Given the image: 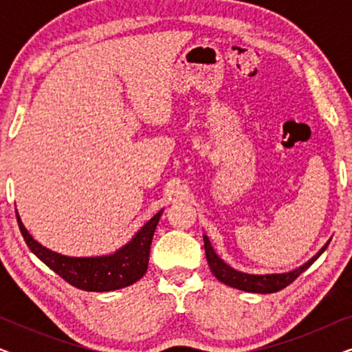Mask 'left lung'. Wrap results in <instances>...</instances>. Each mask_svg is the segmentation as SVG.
I'll use <instances>...</instances> for the list:
<instances>
[{"instance_id":"1","label":"left lung","mask_w":352,"mask_h":352,"mask_svg":"<svg viewBox=\"0 0 352 352\" xmlns=\"http://www.w3.org/2000/svg\"><path fill=\"white\" fill-rule=\"evenodd\" d=\"M204 242H205V253H206V261H208V266L213 272V276L218 278L219 282L226 283V285L239 288V290L243 292H250V293H276L282 288H285L287 285L295 280V278L306 271L307 267L311 266L312 263L316 261L317 258L320 256L322 253L325 252L327 245H324L319 250V253L316 256H312L309 261L302 264V266L293 269L290 272L285 274H245L240 271H235L234 267H230L229 264H226L223 259H221L218 254L214 253L213 247H211L210 240L206 235H204Z\"/></svg>"}]
</instances>
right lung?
<instances>
[{
	"mask_svg": "<svg viewBox=\"0 0 352 352\" xmlns=\"http://www.w3.org/2000/svg\"><path fill=\"white\" fill-rule=\"evenodd\" d=\"M162 211L163 210L158 211L152 219H148L136 235L115 253L88 258L65 256V254L52 252L38 243L28 234L25 226L19 218V213L17 223L32 253H35L47 267L59 274L70 285L85 292H113L133 285L147 272L151 243Z\"/></svg>",
	"mask_w": 352,
	"mask_h": 352,
	"instance_id": "obj_1",
	"label": "right lung"
}]
</instances>
